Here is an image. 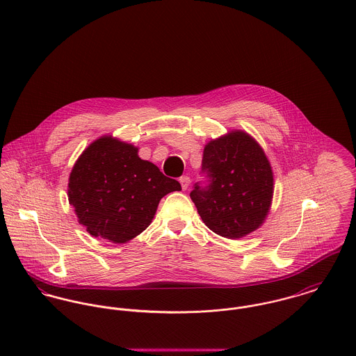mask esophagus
<instances>
[{"label":"esophagus","instance_id":"obj_1","mask_svg":"<svg viewBox=\"0 0 356 356\" xmlns=\"http://www.w3.org/2000/svg\"><path fill=\"white\" fill-rule=\"evenodd\" d=\"M179 182H181V186L184 191H186L189 188V184H191V178L189 177H181L179 178Z\"/></svg>","mask_w":356,"mask_h":356}]
</instances>
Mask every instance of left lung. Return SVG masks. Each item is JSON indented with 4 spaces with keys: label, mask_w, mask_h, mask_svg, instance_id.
Listing matches in <instances>:
<instances>
[{
    "label": "left lung",
    "mask_w": 356,
    "mask_h": 356,
    "mask_svg": "<svg viewBox=\"0 0 356 356\" xmlns=\"http://www.w3.org/2000/svg\"><path fill=\"white\" fill-rule=\"evenodd\" d=\"M202 174L191 199L204 223L226 238H241L264 220L273 199V171L261 148L233 131L204 148Z\"/></svg>",
    "instance_id": "1"
}]
</instances>
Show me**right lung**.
Returning <instances> with one entry per match:
<instances>
[{"label": "right lung", "instance_id": "add662e5", "mask_svg": "<svg viewBox=\"0 0 356 356\" xmlns=\"http://www.w3.org/2000/svg\"><path fill=\"white\" fill-rule=\"evenodd\" d=\"M138 149L102 137L76 160L68 182V200L79 223L99 238L123 244L152 222L161 197L181 191Z\"/></svg>", "mask_w": 356, "mask_h": 356}]
</instances>
